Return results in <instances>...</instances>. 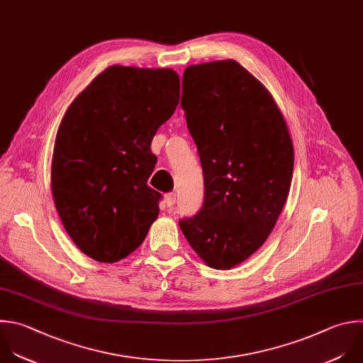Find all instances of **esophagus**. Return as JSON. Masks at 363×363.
Instances as JSON below:
<instances>
[{"mask_svg":"<svg viewBox=\"0 0 363 363\" xmlns=\"http://www.w3.org/2000/svg\"><path fill=\"white\" fill-rule=\"evenodd\" d=\"M165 202H167V206H168V208H172V206L175 205V202H177V195H175V194L167 195V196H165Z\"/></svg>","mask_w":363,"mask_h":363,"instance_id":"esophagus-1","label":"esophagus"}]
</instances>
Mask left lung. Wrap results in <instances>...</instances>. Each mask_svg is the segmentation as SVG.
Segmentation results:
<instances>
[{
	"mask_svg": "<svg viewBox=\"0 0 363 363\" xmlns=\"http://www.w3.org/2000/svg\"><path fill=\"white\" fill-rule=\"evenodd\" d=\"M181 106L203 172V203L179 220L192 250L213 269L258 251L286 202L294 145L269 91L233 60L191 65Z\"/></svg>",
	"mask_w": 363,
	"mask_h": 363,
	"instance_id": "8db88e82",
	"label": "left lung"
}]
</instances>
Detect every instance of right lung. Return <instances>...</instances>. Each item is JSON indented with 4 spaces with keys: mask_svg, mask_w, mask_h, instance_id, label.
<instances>
[{
    "mask_svg": "<svg viewBox=\"0 0 363 363\" xmlns=\"http://www.w3.org/2000/svg\"><path fill=\"white\" fill-rule=\"evenodd\" d=\"M178 102L174 69L112 65L67 109L51 188L67 233L89 258L118 262L144 242L162 198L147 184L157 164L151 143Z\"/></svg>",
    "mask_w": 363,
    "mask_h": 363,
    "instance_id": "obj_1",
    "label": "right lung"
}]
</instances>
